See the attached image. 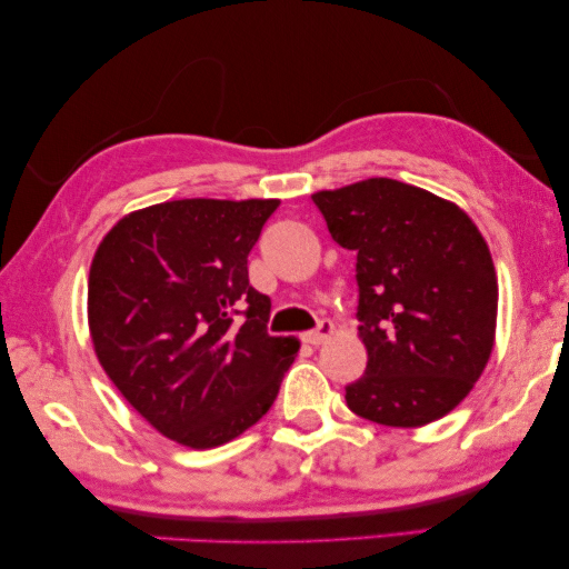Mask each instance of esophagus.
I'll list each match as a JSON object with an SVG mask.
<instances>
[{"label": "esophagus", "mask_w": 569, "mask_h": 569, "mask_svg": "<svg viewBox=\"0 0 569 569\" xmlns=\"http://www.w3.org/2000/svg\"><path fill=\"white\" fill-rule=\"evenodd\" d=\"M333 330H336V326L330 320H320L318 322V328L315 330H308V333H302V340L308 346H320V343H326V340L333 336Z\"/></svg>", "instance_id": "esophagus-1"}]
</instances>
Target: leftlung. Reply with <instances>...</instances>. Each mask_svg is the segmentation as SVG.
Masks as SVG:
<instances>
[{"label": "left lung", "instance_id": "left-lung-1", "mask_svg": "<svg viewBox=\"0 0 569 569\" xmlns=\"http://www.w3.org/2000/svg\"><path fill=\"white\" fill-rule=\"evenodd\" d=\"M333 241L356 251L366 371L346 387L358 417L422 427L456 409L493 351L491 251L456 203L371 178L312 196Z\"/></svg>", "mask_w": 569, "mask_h": 569}]
</instances>
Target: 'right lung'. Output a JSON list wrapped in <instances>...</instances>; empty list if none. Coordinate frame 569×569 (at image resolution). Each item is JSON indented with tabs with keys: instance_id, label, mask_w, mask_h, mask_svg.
<instances>
[{
	"instance_id": "right-lung-1",
	"label": "right lung",
	"mask_w": 569,
	"mask_h": 569,
	"mask_svg": "<svg viewBox=\"0 0 569 569\" xmlns=\"http://www.w3.org/2000/svg\"><path fill=\"white\" fill-rule=\"evenodd\" d=\"M279 200L186 198L121 218L96 249L89 328L99 363L157 432L196 450L274 405L300 343L267 333L249 251Z\"/></svg>"
}]
</instances>
